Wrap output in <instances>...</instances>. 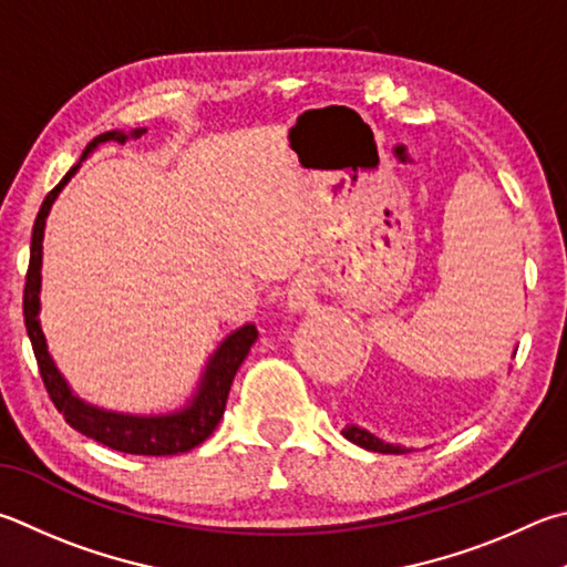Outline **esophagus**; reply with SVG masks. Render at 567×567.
Instances as JSON below:
<instances>
[{
	"mask_svg": "<svg viewBox=\"0 0 567 567\" xmlns=\"http://www.w3.org/2000/svg\"><path fill=\"white\" fill-rule=\"evenodd\" d=\"M310 302H312V290H310V287H305V285L292 287L290 297H287V305H290V310H295V312H300V310H305V307H310Z\"/></svg>",
	"mask_w": 567,
	"mask_h": 567,
	"instance_id": "34e87169",
	"label": "esophagus"
}]
</instances>
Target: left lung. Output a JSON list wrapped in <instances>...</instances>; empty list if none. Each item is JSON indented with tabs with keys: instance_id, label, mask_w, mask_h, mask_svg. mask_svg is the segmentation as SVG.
I'll list each match as a JSON object with an SVG mask.
<instances>
[{
	"instance_id": "1",
	"label": "left lung",
	"mask_w": 567,
	"mask_h": 567,
	"mask_svg": "<svg viewBox=\"0 0 567 567\" xmlns=\"http://www.w3.org/2000/svg\"><path fill=\"white\" fill-rule=\"evenodd\" d=\"M342 434H344V439L352 441V444L362 446L367 451H377V454H406V451H411L401 444H386V441H382L374 434H369L367 429L357 426V424H349L347 429H342Z\"/></svg>"
}]
</instances>
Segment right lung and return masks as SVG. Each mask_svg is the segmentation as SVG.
I'll use <instances>...</instances> for the list:
<instances>
[{
    "label": "right lung",
    "instance_id": "right-lung-1",
    "mask_svg": "<svg viewBox=\"0 0 567 567\" xmlns=\"http://www.w3.org/2000/svg\"><path fill=\"white\" fill-rule=\"evenodd\" d=\"M146 128L133 131H106L89 143L84 156L71 168L61 183L51 190L44 203H41L39 215L34 220L32 230V248H29V270H27V285H24V324L27 334L32 339V349L39 364V374L44 379V386L49 391V399L54 401L59 414L66 419L71 429L81 431V434L99 441L113 451H123V454L136 456H173L185 454L195 446H200L208 439L215 426L220 424V416L225 411V401L230 394V384L235 374H238L240 364L248 357L250 347L257 339L255 324H243L223 339L218 349L210 354L208 364H205L200 382L195 386L188 404L168 414H123V411H111L89 404L81 396L74 394L69 386L64 374L59 372L54 359L49 354L47 337L41 332L39 312H41V250H44V228L47 218L59 193L64 185L76 176L91 153H94L101 143H126L128 138H141Z\"/></svg>",
    "mask_w": 567,
    "mask_h": 567
}]
</instances>
